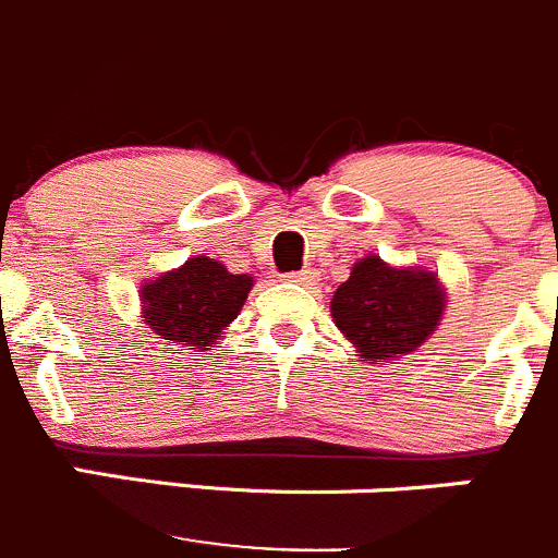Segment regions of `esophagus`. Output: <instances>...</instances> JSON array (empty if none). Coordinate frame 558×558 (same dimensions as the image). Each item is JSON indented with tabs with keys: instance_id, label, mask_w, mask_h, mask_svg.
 Listing matches in <instances>:
<instances>
[{
	"instance_id": "34e87169",
	"label": "esophagus",
	"mask_w": 558,
	"mask_h": 558,
	"mask_svg": "<svg viewBox=\"0 0 558 558\" xmlns=\"http://www.w3.org/2000/svg\"><path fill=\"white\" fill-rule=\"evenodd\" d=\"M283 278L289 280V283H302V286H311V283H316L318 272H316V269H296V272H286Z\"/></svg>"
}]
</instances>
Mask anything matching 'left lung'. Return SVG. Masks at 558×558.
Wrapping results in <instances>:
<instances>
[{"label": "left lung", "mask_w": 558, "mask_h": 558, "mask_svg": "<svg viewBox=\"0 0 558 558\" xmlns=\"http://www.w3.org/2000/svg\"><path fill=\"white\" fill-rule=\"evenodd\" d=\"M335 327L373 365L423 345L439 324L445 294L439 278L423 269H392L378 256L354 264L332 296Z\"/></svg>", "instance_id": "obj_1"}]
</instances>
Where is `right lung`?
Masks as SVG:
<instances>
[{
	"label": "right lung",
	"instance_id": "right-lung-1",
	"mask_svg": "<svg viewBox=\"0 0 558 558\" xmlns=\"http://www.w3.org/2000/svg\"><path fill=\"white\" fill-rule=\"evenodd\" d=\"M253 280L198 256L142 289L144 322L177 345H209L245 305Z\"/></svg>",
	"mask_w": 558,
	"mask_h": 558
}]
</instances>
